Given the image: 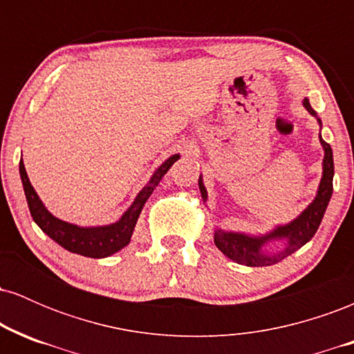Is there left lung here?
<instances>
[{"label": "left lung", "instance_id": "1", "mask_svg": "<svg viewBox=\"0 0 354 354\" xmlns=\"http://www.w3.org/2000/svg\"><path fill=\"white\" fill-rule=\"evenodd\" d=\"M303 106L306 108L308 113L315 116L316 120H318V123L321 124L318 113L311 108L310 100L304 98ZM319 143L324 149L323 176H321L316 198L308 205V208L291 223L276 226L273 231L261 234V236H250V234L245 233H233V231H223L218 228L214 231V245H216V248L223 254H226L230 259L236 261L238 265L271 266L276 265L278 261H281L286 256L293 254L295 251H298L299 248L306 245V243L315 236V233L318 231L321 225V219L324 216V211L328 208V203L331 200L333 176H335V163H333L331 146L321 138V135ZM198 185H200L203 201H206L208 200V193H206L201 176L200 180H198ZM279 239L285 241V248L281 252H279L278 254H266L262 251V246L266 242L279 241Z\"/></svg>", "mask_w": 354, "mask_h": 354}]
</instances>
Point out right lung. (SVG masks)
<instances>
[{
    "instance_id": "1",
    "label": "right lung",
    "mask_w": 354,
    "mask_h": 354,
    "mask_svg": "<svg viewBox=\"0 0 354 354\" xmlns=\"http://www.w3.org/2000/svg\"><path fill=\"white\" fill-rule=\"evenodd\" d=\"M178 160H180V154H173L154 171L148 185L138 193L133 205L124 211L123 216L118 219L116 223L106 226H89V228L73 225V223H66L63 219L53 216L50 211L46 209V206L43 205V201L39 200L33 186H31L23 160L19 161V176H21L24 194H26L28 208H30V213L36 225L43 230V233H46L53 241H56L59 246L71 251V253L86 256V258H106V256L115 254L116 251L123 250L126 245H129L133 230H135L146 200L151 196L161 178L168 173V169Z\"/></svg>"
}]
</instances>
